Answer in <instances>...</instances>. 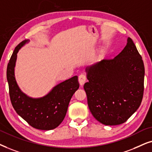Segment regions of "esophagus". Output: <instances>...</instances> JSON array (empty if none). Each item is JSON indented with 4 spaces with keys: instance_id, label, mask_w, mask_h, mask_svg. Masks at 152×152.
I'll list each match as a JSON object with an SVG mask.
<instances>
[{
    "instance_id": "esophagus-1",
    "label": "esophagus",
    "mask_w": 152,
    "mask_h": 152,
    "mask_svg": "<svg viewBox=\"0 0 152 152\" xmlns=\"http://www.w3.org/2000/svg\"><path fill=\"white\" fill-rule=\"evenodd\" d=\"M86 79H87V77L86 76V74H81L79 76V77H78V81H79V83L80 86H83V84L85 83V82L86 81Z\"/></svg>"
}]
</instances>
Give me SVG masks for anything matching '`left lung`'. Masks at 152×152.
I'll return each mask as SVG.
<instances>
[{
  "label": "left lung",
  "instance_id": "left-lung-1",
  "mask_svg": "<svg viewBox=\"0 0 152 152\" xmlns=\"http://www.w3.org/2000/svg\"><path fill=\"white\" fill-rule=\"evenodd\" d=\"M84 85L91 113L103 124H123L137 110L144 92L145 66L130 37L122 52L86 69Z\"/></svg>",
  "mask_w": 152,
  "mask_h": 152
}]
</instances>
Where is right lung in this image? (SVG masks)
I'll use <instances>...</instances> for the list:
<instances>
[{"mask_svg":"<svg viewBox=\"0 0 152 152\" xmlns=\"http://www.w3.org/2000/svg\"><path fill=\"white\" fill-rule=\"evenodd\" d=\"M28 40L16 46L7 64V79L14 109L30 126L40 130L56 129L63 121L73 94L79 88L78 76L60 83L47 95L39 99L28 97L20 90L15 77V66L19 50Z\"/></svg>","mask_w":152,"mask_h":152,"instance_id":"add662e5","label":"right lung"}]
</instances>
